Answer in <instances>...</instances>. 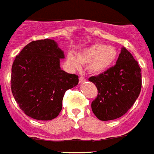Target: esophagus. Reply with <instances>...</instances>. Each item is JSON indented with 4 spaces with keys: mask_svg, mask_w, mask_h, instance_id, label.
<instances>
[{
    "mask_svg": "<svg viewBox=\"0 0 154 154\" xmlns=\"http://www.w3.org/2000/svg\"><path fill=\"white\" fill-rule=\"evenodd\" d=\"M86 79L83 77V76H80L79 77V82L80 83H82V82H84L85 81H86Z\"/></svg>",
    "mask_w": 154,
    "mask_h": 154,
    "instance_id": "1",
    "label": "esophagus"
}]
</instances>
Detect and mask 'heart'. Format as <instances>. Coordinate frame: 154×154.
Instances as JSON below:
<instances>
[{
	"label": "heart",
	"instance_id": "1",
	"mask_svg": "<svg viewBox=\"0 0 154 154\" xmlns=\"http://www.w3.org/2000/svg\"><path fill=\"white\" fill-rule=\"evenodd\" d=\"M117 58V50L112 45H105L96 43L90 45L74 57L68 55L69 63L74 68H79V63L86 64V69L90 73L101 74L111 68Z\"/></svg>",
	"mask_w": 154,
	"mask_h": 154
}]
</instances>
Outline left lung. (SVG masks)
Returning a JSON list of instances; mask_svg holds the SVG:
<instances>
[{
    "label": "left lung",
    "instance_id": "obj_1",
    "mask_svg": "<svg viewBox=\"0 0 154 154\" xmlns=\"http://www.w3.org/2000/svg\"><path fill=\"white\" fill-rule=\"evenodd\" d=\"M89 81L98 91L91 103L93 112L107 121L121 117L134 105L142 88V72L137 60L123 48L115 65Z\"/></svg>",
    "mask_w": 154,
    "mask_h": 154
}]
</instances>
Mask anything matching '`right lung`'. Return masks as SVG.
Instances as JSON below:
<instances>
[{
  "label": "right lung",
  "mask_w": 154,
  "mask_h": 154,
  "mask_svg": "<svg viewBox=\"0 0 154 154\" xmlns=\"http://www.w3.org/2000/svg\"><path fill=\"white\" fill-rule=\"evenodd\" d=\"M63 52L51 39L33 41L16 57L11 67V89L19 107L38 120L59 115L65 92L79 83V76L60 69Z\"/></svg>",
  "instance_id": "right-lung-1"
}]
</instances>
